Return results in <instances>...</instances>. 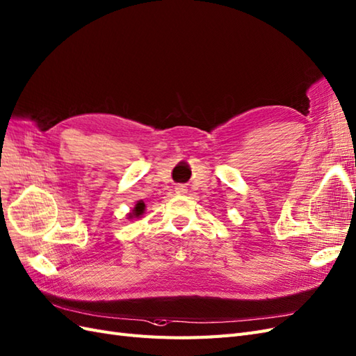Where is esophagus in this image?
<instances>
[{
	"instance_id": "1",
	"label": "esophagus",
	"mask_w": 356,
	"mask_h": 356,
	"mask_svg": "<svg viewBox=\"0 0 356 356\" xmlns=\"http://www.w3.org/2000/svg\"><path fill=\"white\" fill-rule=\"evenodd\" d=\"M175 189H176L177 194H181V195L186 194V192H188V189H186V186H185V185H177Z\"/></svg>"
}]
</instances>
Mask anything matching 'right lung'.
Masks as SVG:
<instances>
[{
    "label": "right lung",
    "mask_w": 356,
    "mask_h": 356,
    "mask_svg": "<svg viewBox=\"0 0 356 356\" xmlns=\"http://www.w3.org/2000/svg\"><path fill=\"white\" fill-rule=\"evenodd\" d=\"M145 209H146V206H145V202L143 201H138L137 204H136V207L133 209V211L129 213L128 215V219H134V218H141V215H143L145 213Z\"/></svg>",
    "instance_id": "obj_1"
}]
</instances>
